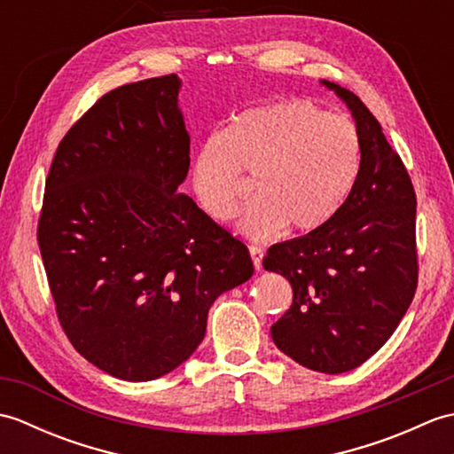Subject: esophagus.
Returning <instances> with one entry per match:
<instances>
[{
	"mask_svg": "<svg viewBox=\"0 0 454 454\" xmlns=\"http://www.w3.org/2000/svg\"><path fill=\"white\" fill-rule=\"evenodd\" d=\"M249 254H252V259H254V267L262 269V262H263V255H265V249L259 247V246H249Z\"/></svg>",
	"mask_w": 454,
	"mask_h": 454,
	"instance_id": "1",
	"label": "esophagus"
}]
</instances>
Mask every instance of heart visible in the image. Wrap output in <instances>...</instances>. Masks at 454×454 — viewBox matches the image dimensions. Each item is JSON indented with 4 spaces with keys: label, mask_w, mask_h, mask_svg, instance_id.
<instances>
[{
    "label": "heart",
    "mask_w": 454,
    "mask_h": 454,
    "mask_svg": "<svg viewBox=\"0 0 454 454\" xmlns=\"http://www.w3.org/2000/svg\"><path fill=\"white\" fill-rule=\"evenodd\" d=\"M363 163L356 124L306 99H286L236 114L207 134L191 163L195 197L215 220L232 218L255 176L259 195L238 226L254 238L288 224L296 232L324 226L349 197Z\"/></svg>",
    "instance_id": "1"
}]
</instances>
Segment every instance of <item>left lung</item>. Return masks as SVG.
<instances>
[{
    "instance_id": "1",
    "label": "left lung",
    "mask_w": 454,
    "mask_h": 454,
    "mask_svg": "<svg viewBox=\"0 0 454 454\" xmlns=\"http://www.w3.org/2000/svg\"><path fill=\"white\" fill-rule=\"evenodd\" d=\"M324 83L361 132L359 179L332 220L269 247L263 267L293 286L291 308L271 325L275 345L306 369L340 374L388 341L416 294V191L366 105Z\"/></svg>"
}]
</instances>
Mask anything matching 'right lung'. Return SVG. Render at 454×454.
<instances>
[{
    "label": "right lung",
    "instance_id": "1",
    "mask_svg": "<svg viewBox=\"0 0 454 454\" xmlns=\"http://www.w3.org/2000/svg\"><path fill=\"white\" fill-rule=\"evenodd\" d=\"M176 74L121 85L58 144L36 239L74 349L122 380L168 374L200 345L215 298L246 283V244L191 197Z\"/></svg>",
    "mask_w": 454,
    "mask_h": 454
}]
</instances>
